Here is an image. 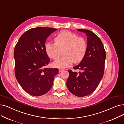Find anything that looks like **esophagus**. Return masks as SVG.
I'll return each instance as SVG.
<instances>
[{
  "instance_id": "obj_1",
  "label": "esophagus",
  "mask_w": 124,
  "mask_h": 124,
  "mask_svg": "<svg viewBox=\"0 0 124 124\" xmlns=\"http://www.w3.org/2000/svg\"><path fill=\"white\" fill-rule=\"evenodd\" d=\"M63 70V69H59V72H61Z\"/></svg>"
}]
</instances>
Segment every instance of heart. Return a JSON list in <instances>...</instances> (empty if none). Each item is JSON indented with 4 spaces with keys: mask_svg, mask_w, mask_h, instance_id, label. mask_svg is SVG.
Returning a JSON list of instances; mask_svg holds the SVG:
<instances>
[{
    "mask_svg": "<svg viewBox=\"0 0 124 124\" xmlns=\"http://www.w3.org/2000/svg\"><path fill=\"white\" fill-rule=\"evenodd\" d=\"M87 47V42L84 38L68 31L59 33L55 37L54 44L48 42L45 45L47 55L54 60L60 57L63 52L64 56L53 63L55 67L60 68L68 67L73 62L77 64L81 62Z\"/></svg>",
    "mask_w": 124,
    "mask_h": 124,
    "instance_id": "heart-1",
    "label": "heart"
}]
</instances>
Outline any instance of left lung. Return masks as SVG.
<instances>
[{
  "mask_svg": "<svg viewBox=\"0 0 124 124\" xmlns=\"http://www.w3.org/2000/svg\"><path fill=\"white\" fill-rule=\"evenodd\" d=\"M78 30L87 36V51L82 61L73 68L81 71L78 73L69 69L66 85L72 94L84 97L94 92L103 76L106 53L101 40L93 32L85 29Z\"/></svg>",
  "mask_w": 124,
  "mask_h": 124,
  "instance_id": "8db88e82",
  "label": "left lung"
}]
</instances>
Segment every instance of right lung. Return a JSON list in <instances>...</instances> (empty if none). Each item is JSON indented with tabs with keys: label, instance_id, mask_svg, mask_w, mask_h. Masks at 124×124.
<instances>
[{
	"label": "right lung",
	"instance_id": "add662e5",
	"mask_svg": "<svg viewBox=\"0 0 124 124\" xmlns=\"http://www.w3.org/2000/svg\"><path fill=\"white\" fill-rule=\"evenodd\" d=\"M57 29L39 27L24 33L14 53L15 73L21 87L34 96L46 94L52 87L57 68H47L50 60L45 50V42Z\"/></svg>",
	"mask_w": 124,
	"mask_h": 124
}]
</instances>
